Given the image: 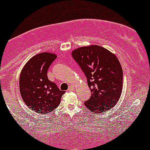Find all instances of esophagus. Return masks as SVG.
I'll use <instances>...</instances> for the list:
<instances>
[{"label": "esophagus", "instance_id": "34e87169", "mask_svg": "<svg viewBox=\"0 0 150 150\" xmlns=\"http://www.w3.org/2000/svg\"><path fill=\"white\" fill-rule=\"evenodd\" d=\"M74 90V88L73 87V86H70V87L68 88V91H72Z\"/></svg>", "mask_w": 150, "mask_h": 150}]
</instances>
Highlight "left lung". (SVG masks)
Masks as SVG:
<instances>
[{
	"label": "left lung",
	"mask_w": 150,
	"mask_h": 150,
	"mask_svg": "<svg viewBox=\"0 0 150 150\" xmlns=\"http://www.w3.org/2000/svg\"><path fill=\"white\" fill-rule=\"evenodd\" d=\"M72 56L86 75L91 93L85 102L86 108L100 114L115 106L123 89V70L117 56L98 45L77 48Z\"/></svg>",
	"instance_id": "1"
}]
</instances>
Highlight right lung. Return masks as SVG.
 <instances>
[{"instance_id": "right-lung-1", "label": "right lung", "mask_w": 150, "mask_h": 150, "mask_svg": "<svg viewBox=\"0 0 150 150\" xmlns=\"http://www.w3.org/2000/svg\"><path fill=\"white\" fill-rule=\"evenodd\" d=\"M56 59L53 53H38L26 63L21 73V95L26 105L37 113L53 112L64 93L47 77V70Z\"/></svg>"}]
</instances>
